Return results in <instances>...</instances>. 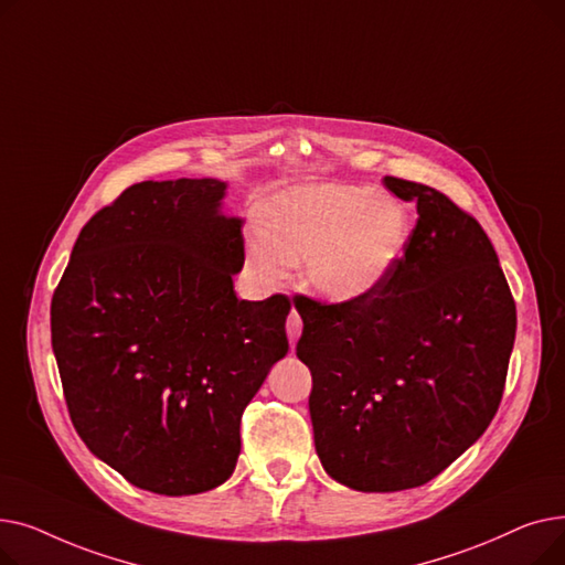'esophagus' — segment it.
<instances>
[{
    "label": "esophagus",
    "instance_id": "esophagus-1",
    "mask_svg": "<svg viewBox=\"0 0 565 565\" xmlns=\"http://www.w3.org/2000/svg\"><path fill=\"white\" fill-rule=\"evenodd\" d=\"M286 334H288V341H290V348L295 345V341L300 339V334H302V318H300V313L298 311H290V316H288V320H286Z\"/></svg>",
    "mask_w": 565,
    "mask_h": 565
}]
</instances>
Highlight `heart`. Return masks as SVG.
<instances>
[{
  "label": "heart",
  "mask_w": 565,
  "mask_h": 565,
  "mask_svg": "<svg viewBox=\"0 0 565 565\" xmlns=\"http://www.w3.org/2000/svg\"><path fill=\"white\" fill-rule=\"evenodd\" d=\"M405 207L371 185L309 183L277 194L267 226L249 235L254 270L265 279L302 262L311 292L332 305L360 302L390 277L405 252Z\"/></svg>",
  "instance_id": "b5f03b06"
}]
</instances>
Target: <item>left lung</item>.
Returning a JSON list of instances; mask_svg holds the SVG:
<instances>
[{
  "instance_id": "obj_1",
  "label": "left lung",
  "mask_w": 565,
  "mask_h": 565,
  "mask_svg": "<svg viewBox=\"0 0 565 565\" xmlns=\"http://www.w3.org/2000/svg\"><path fill=\"white\" fill-rule=\"evenodd\" d=\"M384 185L419 213L390 277L360 302L295 298L316 454L362 492L419 488L486 433L518 328L481 224L435 188L394 175Z\"/></svg>"
}]
</instances>
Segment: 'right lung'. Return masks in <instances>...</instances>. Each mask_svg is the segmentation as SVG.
I'll return each mask as SVG.
<instances>
[{
  "mask_svg": "<svg viewBox=\"0 0 565 565\" xmlns=\"http://www.w3.org/2000/svg\"><path fill=\"white\" fill-rule=\"evenodd\" d=\"M215 178L143 181L79 231L52 307L71 422L96 458L167 497L222 486L241 419L286 358V295L237 300L243 220Z\"/></svg>",
  "mask_w": 565,
  "mask_h": 565,
  "instance_id": "right-lung-1",
  "label": "right lung"
}]
</instances>
